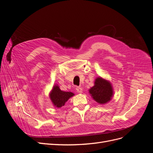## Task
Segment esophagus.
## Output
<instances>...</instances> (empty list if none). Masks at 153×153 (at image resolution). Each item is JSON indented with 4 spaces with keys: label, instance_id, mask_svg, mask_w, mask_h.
Returning a JSON list of instances; mask_svg holds the SVG:
<instances>
[{
    "label": "esophagus",
    "instance_id": "1",
    "mask_svg": "<svg viewBox=\"0 0 153 153\" xmlns=\"http://www.w3.org/2000/svg\"><path fill=\"white\" fill-rule=\"evenodd\" d=\"M76 91H77V92H78V93H82V89L81 87H76Z\"/></svg>",
    "mask_w": 153,
    "mask_h": 153
}]
</instances>
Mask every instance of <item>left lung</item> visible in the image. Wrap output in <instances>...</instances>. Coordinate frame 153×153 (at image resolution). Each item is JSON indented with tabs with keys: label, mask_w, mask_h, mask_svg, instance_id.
<instances>
[{
	"label": "left lung",
	"mask_w": 153,
	"mask_h": 153,
	"mask_svg": "<svg viewBox=\"0 0 153 153\" xmlns=\"http://www.w3.org/2000/svg\"><path fill=\"white\" fill-rule=\"evenodd\" d=\"M89 93L97 103L105 104L112 99L114 92L110 82L98 77L95 80L94 85L89 89Z\"/></svg>",
	"instance_id": "8db88e82"
}]
</instances>
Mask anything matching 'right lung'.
Listing matches in <instances>:
<instances>
[{"mask_svg":"<svg viewBox=\"0 0 153 153\" xmlns=\"http://www.w3.org/2000/svg\"><path fill=\"white\" fill-rule=\"evenodd\" d=\"M74 94L71 92L62 91L59 86L55 85L50 93V98L53 105L57 108H61L65 105L66 101L73 96Z\"/></svg>","mask_w":153,"mask_h":153,"instance_id":"1","label":"right lung"}]
</instances>
